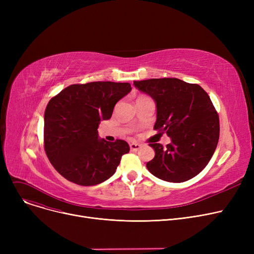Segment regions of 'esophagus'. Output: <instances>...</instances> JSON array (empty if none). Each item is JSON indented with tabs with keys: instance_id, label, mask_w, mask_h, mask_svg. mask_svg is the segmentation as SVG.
Masks as SVG:
<instances>
[{
	"instance_id": "34e87169",
	"label": "esophagus",
	"mask_w": 254,
	"mask_h": 254,
	"mask_svg": "<svg viewBox=\"0 0 254 254\" xmlns=\"http://www.w3.org/2000/svg\"><path fill=\"white\" fill-rule=\"evenodd\" d=\"M129 148H130V150H132V151H137V150H139V149L141 148V145H140L139 143L132 142V143L129 144Z\"/></svg>"
}]
</instances>
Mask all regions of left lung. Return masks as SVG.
Here are the masks:
<instances>
[{
    "instance_id": "8db88e82",
    "label": "left lung",
    "mask_w": 254,
    "mask_h": 254,
    "mask_svg": "<svg viewBox=\"0 0 254 254\" xmlns=\"http://www.w3.org/2000/svg\"><path fill=\"white\" fill-rule=\"evenodd\" d=\"M156 106L154 128L166 132L171 143L149 144L155 151L146 164L155 177L168 182L188 181L208 165L219 138V118L208 93L197 84L177 78L134 81Z\"/></svg>"
}]
</instances>
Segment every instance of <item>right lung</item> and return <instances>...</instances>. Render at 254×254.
Here are the masks:
<instances>
[{
  "instance_id": "add662e5",
  "label": "right lung",
  "mask_w": 254,
  "mask_h": 254,
  "mask_svg": "<svg viewBox=\"0 0 254 254\" xmlns=\"http://www.w3.org/2000/svg\"><path fill=\"white\" fill-rule=\"evenodd\" d=\"M130 90L129 83L73 84L49 101L44 114L45 152L66 180L89 186L114 174L129 146L124 140L100 139L98 127Z\"/></svg>"
}]
</instances>
